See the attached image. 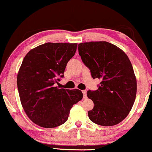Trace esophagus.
I'll return each instance as SVG.
<instances>
[{"label":"esophagus","instance_id":"obj_1","mask_svg":"<svg viewBox=\"0 0 152 152\" xmlns=\"http://www.w3.org/2000/svg\"><path fill=\"white\" fill-rule=\"evenodd\" d=\"M82 94H83L84 98H86V90L82 91Z\"/></svg>","mask_w":152,"mask_h":152}]
</instances>
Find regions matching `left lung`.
I'll return each instance as SVG.
<instances>
[{"label": "left lung", "instance_id": "8db88e82", "mask_svg": "<svg viewBox=\"0 0 152 152\" xmlns=\"http://www.w3.org/2000/svg\"><path fill=\"white\" fill-rule=\"evenodd\" d=\"M78 51L92 77L101 80L97 90L87 91L94 104L88 112L89 119L104 126L120 123L129 115L136 96V78L129 57L105 41L80 43Z\"/></svg>", "mask_w": 152, "mask_h": 152}]
</instances>
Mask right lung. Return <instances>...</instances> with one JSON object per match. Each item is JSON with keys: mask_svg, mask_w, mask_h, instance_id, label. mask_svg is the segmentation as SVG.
Wrapping results in <instances>:
<instances>
[{"mask_svg": "<svg viewBox=\"0 0 152 152\" xmlns=\"http://www.w3.org/2000/svg\"><path fill=\"white\" fill-rule=\"evenodd\" d=\"M77 43L47 42L29 51L17 75L21 105L33 122L43 128H55L68 120L72 105L82 100L79 89L56 86L64 77Z\"/></svg>", "mask_w": 152, "mask_h": 152, "instance_id": "add662e5", "label": "right lung"}]
</instances>
